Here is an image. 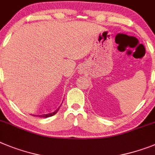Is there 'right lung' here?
<instances>
[{"instance_id":"obj_1","label":"right lung","mask_w":155,"mask_h":155,"mask_svg":"<svg viewBox=\"0 0 155 155\" xmlns=\"http://www.w3.org/2000/svg\"><path fill=\"white\" fill-rule=\"evenodd\" d=\"M60 108V107H59ZM59 108H58L57 110L55 111H54L53 113H50V114H47V115H38L39 117H42V118H48V117H51V116H53L54 115H55L56 113L58 112V111Z\"/></svg>"}]
</instances>
